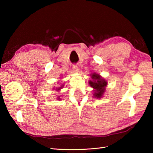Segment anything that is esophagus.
Instances as JSON below:
<instances>
[{
    "label": "esophagus",
    "mask_w": 153,
    "mask_h": 153,
    "mask_svg": "<svg viewBox=\"0 0 153 153\" xmlns=\"http://www.w3.org/2000/svg\"><path fill=\"white\" fill-rule=\"evenodd\" d=\"M73 69H74V71H76V72L78 71V70H79L78 66H77V65H73Z\"/></svg>",
    "instance_id": "34e87169"
}]
</instances>
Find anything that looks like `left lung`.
<instances>
[{
  "mask_svg": "<svg viewBox=\"0 0 153 153\" xmlns=\"http://www.w3.org/2000/svg\"><path fill=\"white\" fill-rule=\"evenodd\" d=\"M92 78L94 81H90V86L95 89L94 97L97 98H100L105 92V87L107 86V83L105 79L101 78L99 75L93 74L92 75Z\"/></svg>",
  "mask_w": 153,
  "mask_h": 153,
  "instance_id": "obj_1",
  "label": "left lung"
}]
</instances>
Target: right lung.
<instances>
[{
    "label": "right lung",
    "mask_w": 153,
    "mask_h": 153,
    "mask_svg": "<svg viewBox=\"0 0 153 153\" xmlns=\"http://www.w3.org/2000/svg\"><path fill=\"white\" fill-rule=\"evenodd\" d=\"M61 87H62V86H61ZM61 88H58V89H57V90H60V89H61ZM58 99H59V98H58Z\"/></svg>",
    "instance_id": "right-lung-1"
}]
</instances>
